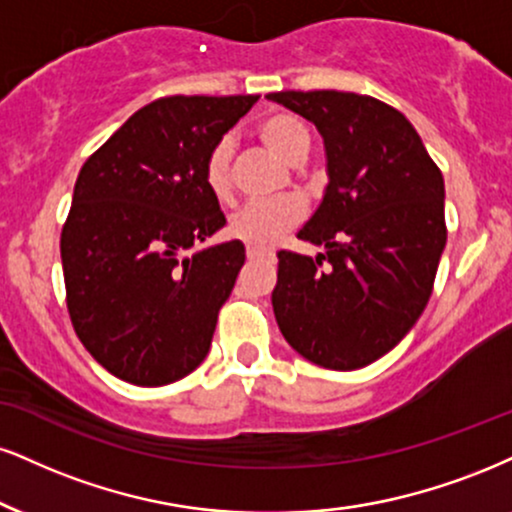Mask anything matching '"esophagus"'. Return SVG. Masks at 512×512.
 <instances>
[{
	"label": "esophagus",
	"mask_w": 512,
	"mask_h": 512,
	"mask_svg": "<svg viewBox=\"0 0 512 512\" xmlns=\"http://www.w3.org/2000/svg\"><path fill=\"white\" fill-rule=\"evenodd\" d=\"M264 257H269L264 250H257V248H248V260H264Z\"/></svg>",
	"instance_id": "34e87169"
}]
</instances>
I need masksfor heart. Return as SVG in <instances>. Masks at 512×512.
<instances>
[{
    "instance_id": "heart-1",
    "label": "heart",
    "mask_w": 512,
    "mask_h": 512,
    "mask_svg": "<svg viewBox=\"0 0 512 512\" xmlns=\"http://www.w3.org/2000/svg\"><path fill=\"white\" fill-rule=\"evenodd\" d=\"M257 135L276 157L286 164H303L307 152L312 147L310 131L305 123L295 119L293 114L274 112L264 116L257 126ZM231 155L233 143L231 138H221L214 143L212 150L207 152L205 166H202V178L209 193L217 197L219 202H226L231 197L233 181H231ZM305 207L295 197H276V200H260L248 202L240 207L229 221L231 236H236L252 248H272L288 229H293L303 219Z\"/></svg>"
}]
</instances>
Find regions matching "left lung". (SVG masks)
Instances as JSON below:
<instances>
[{"label": "left lung", "mask_w": 512, "mask_h": 512, "mask_svg": "<svg viewBox=\"0 0 512 512\" xmlns=\"http://www.w3.org/2000/svg\"><path fill=\"white\" fill-rule=\"evenodd\" d=\"M267 100L315 123L329 176L298 231L324 252H279L276 324L319 367H367L403 341L429 303L446 248L443 176L412 123L374 97L286 90Z\"/></svg>", "instance_id": "1"}]
</instances>
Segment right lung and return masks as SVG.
Returning a JSON list of instances; mask_svg holds the SVG:
<instances>
[{
    "mask_svg": "<svg viewBox=\"0 0 512 512\" xmlns=\"http://www.w3.org/2000/svg\"><path fill=\"white\" fill-rule=\"evenodd\" d=\"M257 100L162 97L80 169L61 231L66 305L80 343L128 384H171L209 353L245 245L188 255L226 224L202 166Z\"/></svg>",
    "mask_w": 512,
    "mask_h": 512,
    "instance_id": "right-lung-1",
    "label": "right lung"
}]
</instances>
